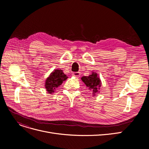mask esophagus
Segmentation results:
<instances>
[{
  "label": "esophagus",
  "instance_id": "esophagus-1",
  "mask_svg": "<svg viewBox=\"0 0 149 149\" xmlns=\"http://www.w3.org/2000/svg\"><path fill=\"white\" fill-rule=\"evenodd\" d=\"M72 76L79 78L80 77V72H75L72 73Z\"/></svg>",
  "mask_w": 149,
  "mask_h": 149
}]
</instances>
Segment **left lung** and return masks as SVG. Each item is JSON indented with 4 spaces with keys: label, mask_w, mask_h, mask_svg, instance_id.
Listing matches in <instances>:
<instances>
[{
    "label": "left lung",
    "mask_w": 149,
    "mask_h": 149,
    "mask_svg": "<svg viewBox=\"0 0 149 149\" xmlns=\"http://www.w3.org/2000/svg\"><path fill=\"white\" fill-rule=\"evenodd\" d=\"M81 80L89 89L93 92V94L98 93L97 92H98V90L101 87V83L97 73L93 72L92 75H90L88 77H83L81 78Z\"/></svg>",
    "instance_id": "left-lung-1"
}]
</instances>
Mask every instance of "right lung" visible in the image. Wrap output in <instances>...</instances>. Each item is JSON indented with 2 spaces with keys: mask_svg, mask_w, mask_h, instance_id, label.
Wrapping results in <instances>:
<instances>
[{
  "mask_svg": "<svg viewBox=\"0 0 149 149\" xmlns=\"http://www.w3.org/2000/svg\"><path fill=\"white\" fill-rule=\"evenodd\" d=\"M68 79L62 70L56 69L47 78L45 82V88L49 93H52L57 88Z\"/></svg>",
  "mask_w": 149,
  "mask_h": 149,
  "instance_id": "obj_1",
  "label": "right lung"
}]
</instances>
